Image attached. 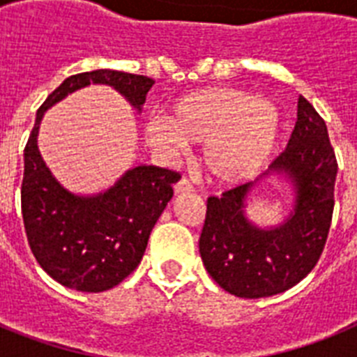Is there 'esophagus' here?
I'll use <instances>...</instances> for the list:
<instances>
[{"label":"esophagus","mask_w":357,"mask_h":357,"mask_svg":"<svg viewBox=\"0 0 357 357\" xmlns=\"http://www.w3.org/2000/svg\"><path fill=\"white\" fill-rule=\"evenodd\" d=\"M191 191H193V185H191V182H189L188 178H181V181L175 184V193L189 195Z\"/></svg>","instance_id":"esophagus-1"}]
</instances>
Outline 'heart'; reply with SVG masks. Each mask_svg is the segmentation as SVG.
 <instances>
[{"instance_id":"obj_1","label":"heart","mask_w":357,"mask_h":357,"mask_svg":"<svg viewBox=\"0 0 357 357\" xmlns=\"http://www.w3.org/2000/svg\"><path fill=\"white\" fill-rule=\"evenodd\" d=\"M280 134V110L272 100L236 87H202L182 94L168 118L144 123V137L164 151L204 143L202 159L214 181H248L272 157Z\"/></svg>"}]
</instances>
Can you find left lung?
<instances>
[{"label": "left lung", "mask_w": 357, "mask_h": 357, "mask_svg": "<svg viewBox=\"0 0 357 357\" xmlns=\"http://www.w3.org/2000/svg\"><path fill=\"white\" fill-rule=\"evenodd\" d=\"M336 173L326 121L301 96L288 146L268 172L207 200L198 247L214 282L241 298L272 296L301 282L320 259L329 234ZM273 174L290 184L294 206L282 224L261 227L248 218V197Z\"/></svg>", "instance_id": "8db88e82"}]
</instances>
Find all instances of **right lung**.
Segmentation results:
<instances>
[{
    "label": "right lung",
    "mask_w": 357,
    "mask_h": 357,
    "mask_svg": "<svg viewBox=\"0 0 357 357\" xmlns=\"http://www.w3.org/2000/svg\"><path fill=\"white\" fill-rule=\"evenodd\" d=\"M155 82L143 75L96 69L66 78L40 105L24 148L21 211L37 263L52 279L77 291L114 288L143 259L148 238L173 197L181 175L137 164L105 191L78 195L66 189L39 151L46 110L87 85H109L139 114Z\"/></svg>",
    "instance_id": "right-lung-1"
}]
</instances>
